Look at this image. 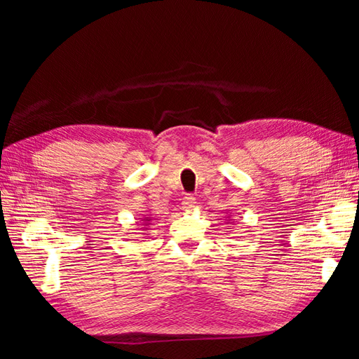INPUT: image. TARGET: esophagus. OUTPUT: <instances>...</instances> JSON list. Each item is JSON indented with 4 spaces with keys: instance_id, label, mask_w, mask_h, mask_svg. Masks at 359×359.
<instances>
[{
    "instance_id": "obj_1",
    "label": "esophagus",
    "mask_w": 359,
    "mask_h": 359,
    "mask_svg": "<svg viewBox=\"0 0 359 359\" xmlns=\"http://www.w3.org/2000/svg\"><path fill=\"white\" fill-rule=\"evenodd\" d=\"M194 208H196V198L191 196V194H187L184 201H182V209L185 212H191Z\"/></svg>"
}]
</instances>
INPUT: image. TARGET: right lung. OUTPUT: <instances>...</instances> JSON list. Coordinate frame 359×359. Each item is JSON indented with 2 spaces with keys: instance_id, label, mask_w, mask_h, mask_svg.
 <instances>
[{
  "instance_id": "add662e5",
  "label": "right lung",
  "mask_w": 359,
  "mask_h": 359,
  "mask_svg": "<svg viewBox=\"0 0 359 359\" xmlns=\"http://www.w3.org/2000/svg\"><path fill=\"white\" fill-rule=\"evenodd\" d=\"M141 222H142V224H144V226H147V224H150V217H144Z\"/></svg>"
}]
</instances>
